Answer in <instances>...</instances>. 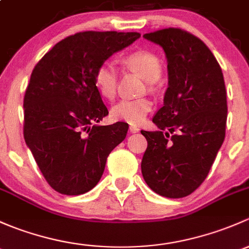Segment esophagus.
Instances as JSON below:
<instances>
[{"instance_id":"1","label":"esophagus","mask_w":249,"mask_h":249,"mask_svg":"<svg viewBox=\"0 0 249 249\" xmlns=\"http://www.w3.org/2000/svg\"><path fill=\"white\" fill-rule=\"evenodd\" d=\"M129 130H130V133H138L140 129L138 127H135V125H130Z\"/></svg>"}]
</instances>
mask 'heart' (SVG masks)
Returning <instances> with one entry per match:
<instances>
[{
	"mask_svg": "<svg viewBox=\"0 0 249 249\" xmlns=\"http://www.w3.org/2000/svg\"><path fill=\"white\" fill-rule=\"evenodd\" d=\"M124 63L142 75L148 83H155L162 74V65L156 53L151 51L139 50L124 56ZM116 67L110 61H104L94 71L93 83L97 91L103 98H114L117 91ZM153 103L146 97L124 98L111 107V117L116 121H124L129 124H140L152 110Z\"/></svg>",
	"mask_w": 249,
	"mask_h": 249,
	"instance_id": "1",
	"label": "heart"
}]
</instances>
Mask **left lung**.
<instances>
[{
    "label": "left lung",
    "instance_id": "8db88e82",
    "mask_svg": "<svg viewBox=\"0 0 249 249\" xmlns=\"http://www.w3.org/2000/svg\"><path fill=\"white\" fill-rule=\"evenodd\" d=\"M143 37L165 51L169 86L152 119L160 129L142 130L147 140L142 173L157 194L183 198L204 182L224 142V78L211 50L192 33L169 27Z\"/></svg>",
    "mask_w": 249,
    "mask_h": 249
}]
</instances>
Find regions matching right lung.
<instances>
[{"label":"right lung","instance_id":"add662e5","mask_svg":"<svg viewBox=\"0 0 249 249\" xmlns=\"http://www.w3.org/2000/svg\"><path fill=\"white\" fill-rule=\"evenodd\" d=\"M140 37L84 31L53 45L33 68L24 97V138L40 173L66 196L91 191L128 124L96 125L109 114L93 83L96 68Z\"/></svg>","mask_w":249,"mask_h":249}]
</instances>
